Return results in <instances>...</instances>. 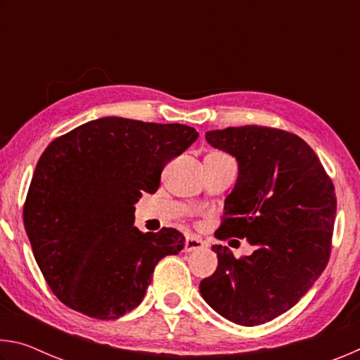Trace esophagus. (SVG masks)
Segmentation results:
<instances>
[{
	"mask_svg": "<svg viewBox=\"0 0 360 360\" xmlns=\"http://www.w3.org/2000/svg\"><path fill=\"white\" fill-rule=\"evenodd\" d=\"M205 248V241L200 238L197 235H191L186 238V246H184V251L186 252H192V251H198V249H203Z\"/></svg>",
	"mask_w": 360,
	"mask_h": 360,
	"instance_id": "1",
	"label": "esophagus"
}]
</instances>
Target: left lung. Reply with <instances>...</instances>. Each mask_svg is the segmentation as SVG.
I'll use <instances>...</instances> for the list:
<instances>
[{
	"instance_id": "8db88e82",
	"label": "left lung",
	"mask_w": 360,
	"mask_h": 360,
	"mask_svg": "<svg viewBox=\"0 0 360 360\" xmlns=\"http://www.w3.org/2000/svg\"><path fill=\"white\" fill-rule=\"evenodd\" d=\"M206 141L238 162L216 236L248 238L255 251L235 259L227 246H212L217 268L200 283V294L235 324H265L294 307L327 266L337 214L333 182L294 133L229 127L206 131Z\"/></svg>"
}]
</instances>
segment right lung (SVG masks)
Masks as SVG:
<instances>
[{
    "instance_id": "right-lung-1",
    "label": "right lung",
    "mask_w": 360,
    "mask_h": 360,
    "mask_svg": "<svg viewBox=\"0 0 360 360\" xmlns=\"http://www.w3.org/2000/svg\"><path fill=\"white\" fill-rule=\"evenodd\" d=\"M197 138L182 124L101 117L47 146L23 224L60 302L105 321L143 302L158 260L179 254L186 238L176 229L139 231L135 203L157 192L162 169Z\"/></svg>"
}]
</instances>
